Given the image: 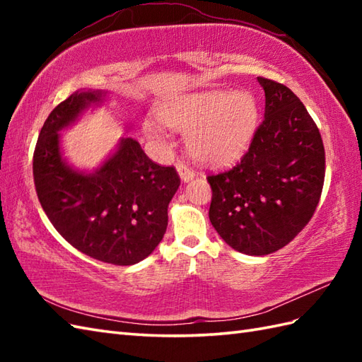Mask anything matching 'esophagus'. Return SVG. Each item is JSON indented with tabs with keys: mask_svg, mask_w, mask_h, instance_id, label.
<instances>
[{
	"mask_svg": "<svg viewBox=\"0 0 362 362\" xmlns=\"http://www.w3.org/2000/svg\"><path fill=\"white\" fill-rule=\"evenodd\" d=\"M177 171H179L180 179H182L183 182H189V180H193L194 177H196V173L193 171V169L187 168L185 165H179V166H177Z\"/></svg>",
	"mask_w": 362,
	"mask_h": 362,
	"instance_id": "1",
	"label": "esophagus"
}]
</instances>
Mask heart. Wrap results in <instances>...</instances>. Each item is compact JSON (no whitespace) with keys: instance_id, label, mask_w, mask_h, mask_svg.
<instances>
[{"instance_id":"obj_1","label":"heart","mask_w":362,"mask_h":362,"mask_svg":"<svg viewBox=\"0 0 362 362\" xmlns=\"http://www.w3.org/2000/svg\"><path fill=\"white\" fill-rule=\"evenodd\" d=\"M166 126L187 134L188 149L206 166H228L247 151L258 126L255 96L245 90H206L174 99L158 110ZM151 141L168 148L165 129L156 119L143 124Z\"/></svg>"}]
</instances>
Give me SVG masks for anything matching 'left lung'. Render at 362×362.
Instances as JSON below:
<instances>
[{"label": "left lung", "instance_id": "obj_1", "mask_svg": "<svg viewBox=\"0 0 362 362\" xmlns=\"http://www.w3.org/2000/svg\"><path fill=\"white\" fill-rule=\"evenodd\" d=\"M264 121L230 171L209 175L211 226L230 247L269 255L291 243L313 218L324 188L325 149L316 122L292 91L258 78Z\"/></svg>", "mask_w": 362, "mask_h": 362}]
</instances>
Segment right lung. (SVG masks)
<instances>
[{
    "label": "right lung",
    "mask_w": 362,
    "mask_h": 362,
    "mask_svg": "<svg viewBox=\"0 0 362 362\" xmlns=\"http://www.w3.org/2000/svg\"><path fill=\"white\" fill-rule=\"evenodd\" d=\"M104 98L101 90H79L49 113L34 152L35 191L51 224L73 247L104 263L130 266L163 240L180 177L173 166L153 163L134 138H121L93 173L66 163L59 132Z\"/></svg>",
    "instance_id": "right-lung-1"
}]
</instances>
